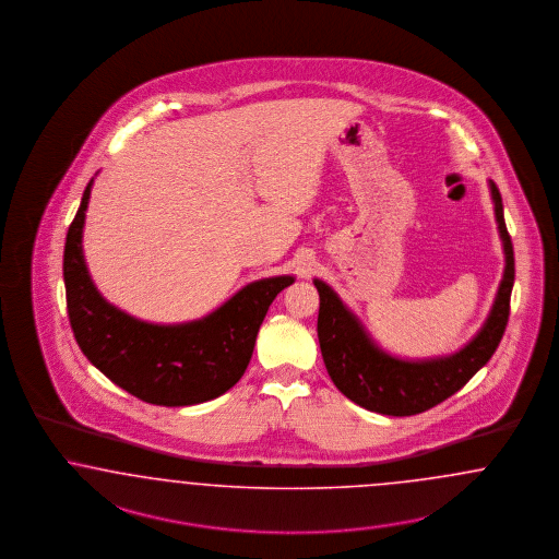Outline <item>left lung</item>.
Returning <instances> with one entry per match:
<instances>
[{
    "mask_svg": "<svg viewBox=\"0 0 559 559\" xmlns=\"http://www.w3.org/2000/svg\"><path fill=\"white\" fill-rule=\"evenodd\" d=\"M489 191L506 255L503 276L480 331L449 356L407 359L389 354L368 333L358 313L343 304L336 290L324 281L313 278V287L320 295V352L329 377L347 400L384 416H414L457 393L491 359L508 326L515 269L503 203L492 180H489Z\"/></svg>",
    "mask_w": 559,
    "mask_h": 559,
    "instance_id": "8db88e82",
    "label": "left lung"
}]
</instances>
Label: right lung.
Here are the masks:
<instances>
[{
  "label": "right lung",
  "instance_id": "1",
  "mask_svg": "<svg viewBox=\"0 0 559 559\" xmlns=\"http://www.w3.org/2000/svg\"><path fill=\"white\" fill-rule=\"evenodd\" d=\"M91 187L93 179L64 247L68 318L81 352L143 402L180 407L221 397L243 377L270 304L295 276L253 281L198 320L156 324L134 318L110 304L91 278L83 253Z\"/></svg>",
  "mask_w": 559,
  "mask_h": 559
}]
</instances>
